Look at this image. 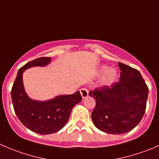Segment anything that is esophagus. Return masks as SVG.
<instances>
[{
    "label": "esophagus",
    "mask_w": 159,
    "mask_h": 159,
    "mask_svg": "<svg viewBox=\"0 0 159 159\" xmlns=\"http://www.w3.org/2000/svg\"><path fill=\"white\" fill-rule=\"evenodd\" d=\"M80 93H81V97H82L83 99L89 97V91H88V89H84V88H83V89H81V90H80Z\"/></svg>",
    "instance_id": "1"
}]
</instances>
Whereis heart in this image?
<instances>
[{
    "instance_id": "b5f03b06",
    "label": "heart",
    "mask_w": 159,
    "mask_h": 159,
    "mask_svg": "<svg viewBox=\"0 0 159 159\" xmlns=\"http://www.w3.org/2000/svg\"><path fill=\"white\" fill-rule=\"evenodd\" d=\"M98 73L102 75L100 83L102 86H108L114 83L118 77V72L114 68H109L108 65H102L99 67Z\"/></svg>"
}]
</instances>
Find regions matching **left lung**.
Instances as JSON below:
<instances>
[{
	"label": "left lung",
	"instance_id": "left-lung-1",
	"mask_svg": "<svg viewBox=\"0 0 159 159\" xmlns=\"http://www.w3.org/2000/svg\"><path fill=\"white\" fill-rule=\"evenodd\" d=\"M121 78L111 87L89 92L96 101L91 113L94 126L108 134L127 133L139 125L145 114L148 89L138 70L118 62Z\"/></svg>",
	"mask_w": 159,
	"mask_h": 159
}]
</instances>
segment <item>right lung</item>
<instances>
[{
    "mask_svg": "<svg viewBox=\"0 0 159 159\" xmlns=\"http://www.w3.org/2000/svg\"><path fill=\"white\" fill-rule=\"evenodd\" d=\"M51 57H39L20 68L11 89L14 111L20 122L30 131L41 134H49L60 131L67 124L75 105L82 100L79 91L72 94H61L47 101L30 98L23 83V73L33 67H45Z\"/></svg>",
    "mask_w": 159,
    "mask_h": 159,
    "instance_id": "obj_1",
    "label": "right lung"
}]
</instances>
